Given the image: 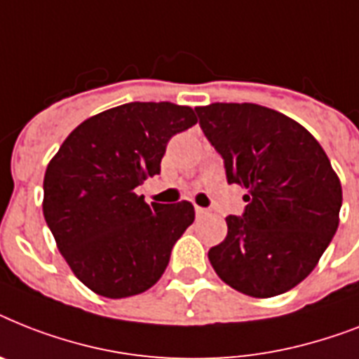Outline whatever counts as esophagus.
<instances>
[{"label": "esophagus", "mask_w": 359, "mask_h": 359, "mask_svg": "<svg viewBox=\"0 0 359 359\" xmlns=\"http://www.w3.org/2000/svg\"><path fill=\"white\" fill-rule=\"evenodd\" d=\"M195 214H197V217H206V215L210 214V210L201 208V206H195Z\"/></svg>", "instance_id": "1"}]
</instances>
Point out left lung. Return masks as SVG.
<instances>
[{
    "label": "left lung",
    "instance_id": "8db88e82",
    "mask_svg": "<svg viewBox=\"0 0 359 359\" xmlns=\"http://www.w3.org/2000/svg\"><path fill=\"white\" fill-rule=\"evenodd\" d=\"M208 142L225 160L229 184L247 189L241 217L208 250L221 280L256 299L301 284L330 245L343 194L323 147L295 119L255 103L195 109Z\"/></svg>",
    "mask_w": 359,
    "mask_h": 359
}]
</instances>
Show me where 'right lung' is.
<instances>
[{
    "label": "right lung",
    "instance_id": "obj_1",
    "mask_svg": "<svg viewBox=\"0 0 359 359\" xmlns=\"http://www.w3.org/2000/svg\"><path fill=\"white\" fill-rule=\"evenodd\" d=\"M197 123L194 109L127 103L72 130L43 177V217L69 269L107 299L158 282L195 219L191 203L147 205L136 188L160 173L165 145Z\"/></svg>",
    "mask_w": 359,
    "mask_h": 359
}]
</instances>
